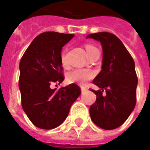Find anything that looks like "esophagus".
I'll list each match as a JSON object with an SVG mask.
<instances>
[{"label":"esophagus","instance_id":"obj_1","mask_svg":"<svg viewBox=\"0 0 150 150\" xmlns=\"http://www.w3.org/2000/svg\"><path fill=\"white\" fill-rule=\"evenodd\" d=\"M86 90H87V89H86L85 88H83V87H82V88H81V93H84V92H85Z\"/></svg>","mask_w":150,"mask_h":150}]
</instances>
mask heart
Here are the masks:
<instances>
[{
  "instance_id": "heart-1",
  "label": "heart",
  "mask_w": 150,
  "mask_h": 150,
  "mask_svg": "<svg viewBox=\"0 0 150 150\" xmlns=\"http://www.w3.org/2000/svg\"><path fill=\"white\" fill-rule=\"evenodd\" d=\"M85 49L88 55H89L90 53L97 48L95 46L91 45H87L85 46ZM61 62L63 66L67 64L65 52H62L61 54ZM93 77V73L91 71L85 70V69H75L68 73L67 75V79L70 83H77V84L83 86L85 85L86 83L90 80Z\"/></svg>"
}]
</instances>
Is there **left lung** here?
Instances as JSON below:
<instances>
[{
	"instance_id": "obj_1",
	"label": "left lung",
	"mask_w": 150,
	"mask_h": 150,
	"mask_svg": "<svg viewBox=\"0 0 150 150\" xmlns=\"http://www.w3.org/2000/svg\"><path fill=\"white\" fill-rule=\"evenodd\" d=\"M86 38L97 40L102 46V66L93 83L100 89L91 90L97 95L90 106L91 119L105 130L119 127L133 111L137 102L135 62L122 41L109 32H97ZM106 94L102 95V92Z\"/></svg>"
}]
</instances>
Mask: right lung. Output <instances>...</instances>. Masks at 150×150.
Instances as JSON below:
<instances>
[{"label":"right lung","mask_w":150,"mask_h":150,"mask_svg":"<svg viewBox=\"0 0 150 150\" xmlns=\"http://www.w3.org/2000/svg\"><path fill=\"white\" fill-rule=\"evenodd\" d=\"M73 37V34L44 32L33 40L20 61L18 87L22 106L39 128L53 129L61 125L81 93L75 83L59 90L50 88L53 83L60 84L64 80L61 52Z\"/></svg>","instance_id":"1"}]
</instances>
